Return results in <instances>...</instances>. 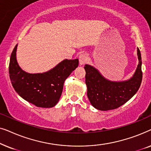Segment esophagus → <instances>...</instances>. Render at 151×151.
<instances>
[{
  "label": "esophagus",
  "mask_w": 151,
  "mask_h": 151,
  "mask_svg": "<svg viewBox=\"0 0 151 151\" xmlns=\"http://www.w3.org/2000/svg\"><path fill=\"white\" fill-rule=\"evenodd\" d=\"M88 61V55L86 53H82L79 56V62L81 65H84Z\"/></svg>",
  "instance_id": "obj_1"
}]
</instances>
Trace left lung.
I'll use <instances>...</instances> for the list:
<instances>
[{"mask_svg": "<svg viewBox=\"0 0 151 151\" xmlns=\"http://www.w3.org/2000/svg\"><path fill=\"white\" fill-rule=\"evenodd\" d=\"M139 60L137 69L129 80L113 82L106 79L96 68L85 65V82L91 104L100 111L115 109L129 101L139 89L142 83V58L137 48Z\"/></svg>", "mask_w": 151, "mask_h": 151, "instance_id": "obj_1", "label": "left lung"}]
</instances>
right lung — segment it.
Masks as SVG:
<instances>
[{
    "label": "right lung",
    "mask_w": 151,
    "mask_h": 151,
    "mask_svg": "<svg viewBox=\"0 0 151 151\" xmlns=\"http://www.w3.org/2000/svg\"><path fill=\"white\" fill-rule=\"evenodd\" d=\"M17 45L10 57L9 78L16 93L27 102L42 108L56 105L64 82L78 66V59L64 60L52 69L42 73H29L19 67L16 60Z\"/></svg>",
    "instance_id": "obj_1"
}]
</instances>
